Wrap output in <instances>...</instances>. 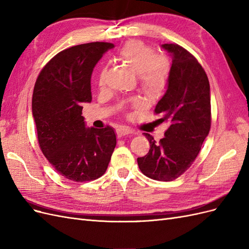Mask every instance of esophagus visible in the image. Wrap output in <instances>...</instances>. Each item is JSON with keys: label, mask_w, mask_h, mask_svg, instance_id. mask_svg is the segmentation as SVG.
I'll return each mask as SVG.
<instances>
[{"label": "esophagus", "mask_w": 249, "mask_h": 249, "mask_svg": "<svg viewBox=\"0 0 249 249\" xmlns=\"http://www.w3.org/2000/svg\"><path fill=\"white\" fill-rule=\"evenodd\" d=\"M116 133H117V136L118 137H123V136H125V135L132 134L133 130L127 129V127H124V126H120V127H118V129L116 130Z\"/></svg>", "instance_id": "obj_1"}]
</instances>
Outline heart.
Segmentation results:
<instances>
[{
  "instance_id": "obj_1",
  "label": "heart",
  "mask_w": 249,
  "mask_h": 249,
  "mask_svg": "<svg viewBox=\"0 0 249 249\" xmlns=\"http://www.w3.org/2000/svg\"><path fill=\"white\" fill-rule=\"evenodd\" d=\"M119 61L126 64L139 73V82L143 91L149 95L162 93L167 87L170 74V64L167 58L155 53L148 44L140 40L127 41L117 53ZM107 66L103 65L97 73V85L103 89L106 85ZM140 108L142 103L139 100L123 102L120 107Z\"/></svg>"
}]
</instances>
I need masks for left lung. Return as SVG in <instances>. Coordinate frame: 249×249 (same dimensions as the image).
Instances as JSON below:
<instances>
[{"label": "left lung", "instance_id": "obj_1", "mask_svg": "<svg viewBox=\"0 0 249 249\" xmlns=\"http://www.w3.org/2000/svg\"><path fill=\"white\" fill-rule=\"evenodd\" d=\"M172 63L166 93L158 102L160 123L169 124L165 137L149 141V150L137 159L139 169L149 178L169 182L189 168L199 154L211 129L210 83L205 70L190 52L177 43H165Z\"/></svg>", "mask_w": 249, "mask_h": 249}]
</instances>
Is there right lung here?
<instances>
[{
  "label": "right lung",
  "mask_w": 249,
  "mask_h": 249,
  "mask_svg": "<svg viewBox=\"0 0 249 249\" xmlns=\"http://www.w3.org/2000/svg\"><path fill=\"white\" fill-rule=\"evenodd\" d=\"M110 42L63 50L42 67L35 82L32 112L42 154L60 175L88 182L106 172L116 135L111 126L86 129L82 105L91 102L90 78Z\"/></svg>",
  "instance_id": "add662e5"
}]
</instances>
